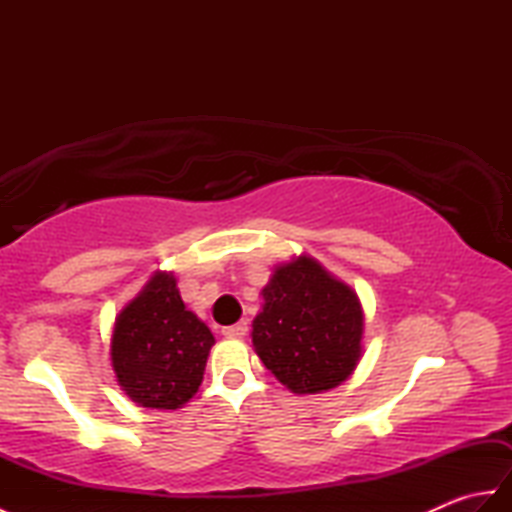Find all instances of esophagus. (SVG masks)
<instances>
[{
	"label": "esophagus",
	"mask_w": 512,
	"mask_h": 512,
	"mask_svg": "<svg viewBox=\"0 0 512 512\" xmlns=\"http://www.w3.org/2000/svg\"><path fill=\"white\" fill-rule=\"evenodd\" d=\"M246 332H248L246 321H239L235 325H226V328H222V334L226 339H242V336H246Z\"/></svg>",
	"instance_id": "34e87169"
}]
</instances>
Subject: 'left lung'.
<instances>
[{
  "mask_svg": "<svg viewBox=\"0 0 512 512\" xmlns=\"http://www.w3.org/2000/svg\"><path fill=\"white\" fill-rule=\"evenodd\" d=\"M253 345L295 394L341 385L361 358L363 310L354 292L310 257L279 266L262 290Z\"/></svg>",
  "mask_w": 512,
  "mask_h": 512,
  "instance_id": "left-lung-1",
  "label": "left lung"
}]
</instances>
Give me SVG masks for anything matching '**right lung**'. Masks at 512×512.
I'll use <instances>...</instances> for the list:
<instances>
[{
	"label": "right lung",
	"mask_w": 512,
	"mask_h": 512,
	"mask_svg": "<svg viewBox=\"0 0 512 512\" xmlns=\"http://www.w3.org/2000/svg\"><path fill=\"white\" fill-rule=\"evenodd\" d=\"M213 343L211 330L184 308L176 279L158 273L118 314L112 365L138 405L178 409L198 391Z\"/></svg>",
	"instance_id": "right-lung-1"
}]
</instances>
